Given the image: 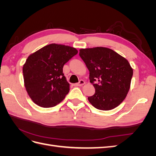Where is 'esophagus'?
Returning <instances> with one entry per match:
<instances>
[{"mask_svg":"<svg viewBox=\"0 0 156 156\" xmlns=\"http://www.w3.org/2000/svg\"><path fill=\"white\" fill-rule=\"evenodd\" d=\"M84 83H85V82H84V81H83V80H80V81L78 83L74 84L73 86H75V87H81V86L84 85Z\"/></svg>","mask_w":156,"mask_h":156,"instance_id":"34e87169","label":"esophagus"}]
</instances>
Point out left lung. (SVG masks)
Segmentation results:
<instances>
[{
  "label": "left lung",
  "instance_id": "8db88e82",
  "mask_svg": "<svg viewBox=\"0 0 156 156\" xmlns=\"http://www.w3.org/2000/svg\"><path fill=\"white\" fill-rule=\"evenodd\" d=\"M79 56L90 72L95 94L88 98L98 109L108 111L124 101L130 88L133 69L123 56L113 50L97 47L81 49Z\"/></svg>",
  "mask_w": 156,
  "mask_h": 156
}]
</instances>
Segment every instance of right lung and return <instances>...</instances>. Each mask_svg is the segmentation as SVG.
<instances>
[{
	"instance_id": "obj_1",
	"label": "right lung",
	"mask_w": 156,
	"mask_h": 156,
	"mask_svg": "<svg viewBox=\"0 0 156 156\" xmlns=\"http://www.w3.org/2000/svg\"><path fill=\"white\" fill-rule=\"evenodd\" d=\"M77 53L72 47L51 44L27 58L23 68L25 87L36 105L53 107L65 98L69 84L64 75L63 66Z\"/></svg>"
}]
</instances>
